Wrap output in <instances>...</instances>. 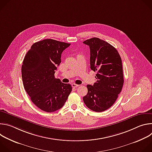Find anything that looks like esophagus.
<instances>
[{"instance_id": "1", "label": "esophagus", "mask_w": 152, "mask_h": 152, "mask_svg": "<svg viewBox=\"0 0 152 152\" xmlns=\"http://www.w3.org/2000/svg\"><path fill=\"white\" fill-rule=\"evenodd\" d=\"M72 85V87H73V88H77V87H78V86H80V85L76 84V83H73Z\"/></svg>"}]
</instances>
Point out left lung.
Masks as SVG:
<instances>
[{"label":"left lung","mask_w":152,"mask_h":152,"mask_svg":"<svg viewBox=\"0 0 152 152\" xmlns=\"http://www.w3.org/2000/svg\"><path fill=\"white\" fill-rule=\"evenodd\" d=\"M90 49V68L97 74L93 85H87L83 97L91 110L100 113L111 107L118 98L124 83L122 62L117 49L106 41L92 38L83 42Z\"/></svg>","instance_id":"obj_1"}]
</instances>
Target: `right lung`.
<instances>
[{"instance_id":"add662e5","label":"right lung","mask_w":152,"mask_h":152,"mask_svg":"<svg viewBox=\"0 0 152 152\" xmlns=\"http://www.w3.org/2000/svg\"><path fill=\"white\" fill-rule=\"evenodd\" d=\"M70 43L46 39L35 42L26 54L21 76L25 90L40 110L55 112L64 106L72 91V85L55 77L61 53Z\"/></svg>"}]
</instances>
